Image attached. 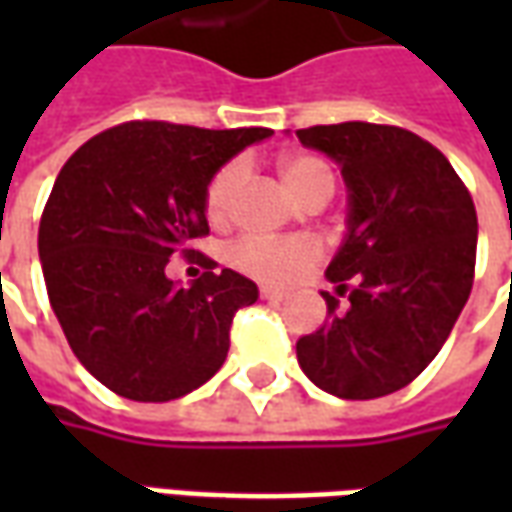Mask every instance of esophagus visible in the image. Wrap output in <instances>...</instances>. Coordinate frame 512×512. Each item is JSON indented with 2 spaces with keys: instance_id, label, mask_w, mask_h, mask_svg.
<instances>
[{
  "instance_id": "obj_1",
  "label": "esophagus",
  "mask_w": 512,
  "mask_h": 512,
  "mask_svg": "<svg viewBox=\"0 0 512 512\" xmlns=\"http://www.w3.org/2000/svg\"><path fill=\"white\" fill-rule=\"evenodd\" d=\"M260 296H263V299H268V301H282V299H288V290L263 285V288H260Z\"/></svg>"
}]
</instances>
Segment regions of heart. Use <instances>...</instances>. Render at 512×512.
Returning a JSON list of instances; mask_svg holds the SVG:
<instances>
[{"mask_svg":"<svg viewBox=\"0 0 512 512\" xmlns=\"http://www.w3.org/2000/svg\"><path fill=\"white\" fill-rule=\"evenodd\" d=\"M279 178L299 202L318 194V191L332 194V169L326 167V161H321L318 156H307V153L282 156L279 158ZM238 183H241L238 164H230V167L219 169L213 175L208 194H205V211H208L211 222H222L230 213ZM315 257H318V244L310 238H285V241L244 238L230 249V263L235 268H241L246 274H255L260 279H274V282L296 277L299 271L310 266Z\"/></svg>","mask_w":512,"mask_h":512,"instance_id":"1","label":"heart"}]
</instances>
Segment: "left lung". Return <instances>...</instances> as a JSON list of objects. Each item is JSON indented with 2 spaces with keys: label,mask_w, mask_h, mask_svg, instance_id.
<instances>
[{
  "label": "left lung",
  "mask_w": 512,
  "mask_h": 512,
  "mask_svg": "<svg viewBox=\"0 0 512 512\" xmlns=\"http://www.w3.org/2000/svg\"><path fill=\"white\" fill-rule=\"evenodd\" d=\"M340 167L348 216L323 290L326 321L296 343L304 376L343 400L408 386L433 362L472 293L477 213L452 164L422 136L376 123L296 131Z\"/></svg>",
  "instance_id": "8db88e82"
}]
</instances>
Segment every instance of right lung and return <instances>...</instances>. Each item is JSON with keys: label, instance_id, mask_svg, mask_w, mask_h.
Returning <instances> with one entry per match:
<instances>
[{"label": "right lung", "instance_id": "add662e5", "mask_svg": "<svg viewBox=\"0 0 512 512\" xmlns=\"http://www.w3.org/2000/svg\"><path fill=\"white\" fill-rule=\"evenodd\" d=\"M271 134L123 123L60 169L38 230L51 310L76 359L120 397L175 400L224 365L233 315L255 304L257 285L222 268L183 288L167 263L208 233L213 175Z\"/></svg>", "mask_w": 512, "mask_h": 512}]
</instances>
